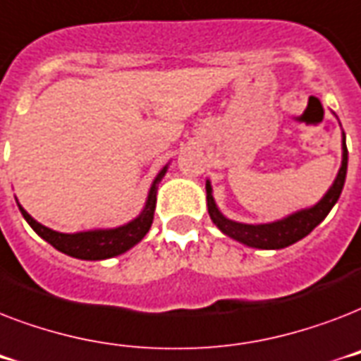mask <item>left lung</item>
Returning <instances> with one entry per match:
<instances>
[{"label":"left lung","instance_id":"obj_1","mask_svg":"<svg viewBox=\"0 0 361 361\" xmlns=\"http://www.w3.org/2000/svg\"><path fill=\"white\" fill-rule=\"evenodd\" d=\"M347 164H348V152L345 144V133H343V161L341 169L337 172V178L334 180L331 187L328 189L324 197L311 208L300 209L296 214L288 215L285 219L266 223V225H245L238 221L226 219L221 214L217 204L214 200L212 192V183L206 181V200H208V214L215 226L223 234H226L232 240L240 241L243 245L255 247V249H283L292 243H296L302 238H305L314 226H319L326 219V215L330 214V209L336 206V202L341 197L345 178H347Z\"/></svg>","mask_w":361,"mask_h":361}]
</instances>
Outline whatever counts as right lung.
<instances>
[{"mask_svg": "<svg viewBox=\"0 0 361 361\" xmlns=\"http://www.w3.org/2000/svg\"><path fill=\"white\" fill-rule=\"evenodd\" d=\"M166 170H169V164L163 166L157 178L153 180L149 192H147L146 206L140 212V215L136 219L129 221L127 225L118 226V228H97V231L65 234V232H56L41 225V223H37L20 204L18 208L24 215V219L27 221V225L42 240L56 247L58 251L73 258H80V260H104V258L118 257L121 252L129 251L130 247H135L142 238L146 236L153 223V212H155V202H157V185L159 181L163 180V176L166 174Z\"/></svg>", "mask_w": 361, "mask_h": 361, "instance_id": "obj_1", "label": "right lung"}]
</instances>
